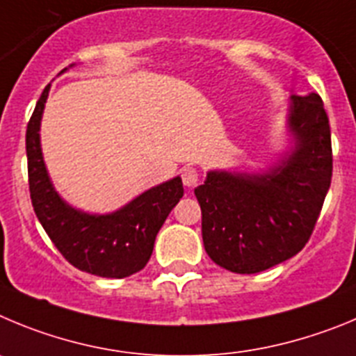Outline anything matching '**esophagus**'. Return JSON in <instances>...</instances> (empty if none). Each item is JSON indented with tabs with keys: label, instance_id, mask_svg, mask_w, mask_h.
Instances as JSON below:
<instances>
[{
	"label": "esophagus",
	"instance_id": "1",
	"mask_svg": "<svg viewBox=\"0 0 356 356\" xmlns=\"http://www.w3.org/2000/svg\"><path fill=\"white\" fill-rule=\"evenodd\" d=\"M181 177H182V184L188 186V188H193V186L198 182V170L197 168H193V166H184L181 172Z\"/></svg>",
	"mask_w": 356,
	"mask_h": 356
}]
</instances>
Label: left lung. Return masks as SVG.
I'll list each match as a JSON object with an SVG mask.
<instances>
[{"mask_svg":"<svg viewBox=\"0 0 356 356\" xmlns=\"http://www.w3.org/2000/svg\"><path fill=\"white\" fill-rule=\"evenodd\" d=\"M294 147L264 174L211 170L195 188L207 255L252 275L296 255L310 239L332 182V138L318 94L291 97Z\"/></svg>","mask_w":356,"mask_h":356,"instance_id":"1","label":"left lung"}]
</instances>
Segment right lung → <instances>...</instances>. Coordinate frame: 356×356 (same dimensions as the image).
<instances>
[{
	"mask_svg": "<svg viewBox=\"0 0 356 356\" xmlns=\"http://www.w3.org/2000/svg\"><path fill=\"white\" fill-rule=\"evenodd\" d=\"M49 86L37 101L26 129L28 179L35 214L53 245L74 268L97 277H129L145 268L159 229L182 198L181 177L143 191L110 214H88L69 206L54 190L40 149L38 131Z\"/></svg>",
	"mask_w": 356,
	"mask_h": 356,
	"instance_id": "obj_1",
	"label": "right lung"
}]
</instances>
